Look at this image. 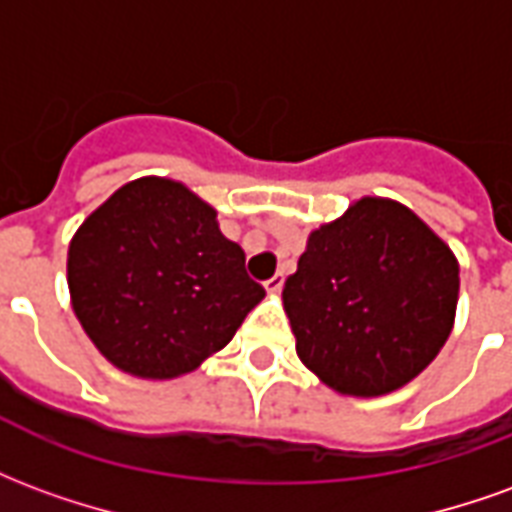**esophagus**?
Returning a JSON list of instances; mask_svg holds the SVG:
<instances>
[{
  "instance_id": "34e87169",
  "label": "esophagus",
  "mask_w": 512,
  "mask_h": 512,
  "mask_svg": "<svg viewBox=\"0 0 512 512\" xmlns=\"http://www.w3.org/2000/svg\"><path fill=\"white\" fill-rule=\"evenodd\" d=\"M282 285H285V277H282V274H274V277L266 282V290L268 293H279V290H282Z\"/></svg>"
}]
</instances>
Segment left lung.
Returning <instances> with one entry per match:
<instances>
[{"label": "left lung", "mask_w": 512, "mask_h": 512, "mask_svg": "<svg viewBox=\"0 0 512 512\" xmlns=\"http://www.w3.org/2000/svg\"><path fill=\"white\" fill-rule=\"evenodd\" d=\"M458 274V257L411 208L359 197L312 230L296 274L285 279L296 354L340 395H389L447 343Z\"/></svg>", "instance_id": "obj_1"}]
</instances>
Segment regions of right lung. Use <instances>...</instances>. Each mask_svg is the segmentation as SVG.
I'll list each match as a JSON object with an SVG mask.
<instances>
[{"label":"right lung","mask_w":512,"mask_h":512,"mask_svg":"<svg viewBox=\"0 0 512 512\" xmlns=\"http://www.w3.org/2000/svg\"><path fill=\"white\" fill-rule=\"evenodd\" d=\"M216 208L172 178H136L101 202L68 246L71 307L106 362L167 381L222 351L266 290Z\"/></svg>","instance_id":"right-lung-1"}]
</instances>
